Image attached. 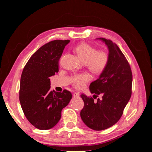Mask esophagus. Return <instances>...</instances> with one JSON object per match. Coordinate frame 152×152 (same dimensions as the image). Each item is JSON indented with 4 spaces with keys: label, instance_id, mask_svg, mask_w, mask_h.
<instances>
[{
    "label": "esophagus",
    "instance_id": "1",
    "mask_svg": "<svg viewBox=\"0 0 152 152\" xmlns=\"http://www.w3.org/2000/svg\"><path fill=\"white\" fill-rule=\"evenodd\" d=\"M73 96H74V98H78V97H79V96H80V94H79V93H77V92H75V93L73 94Z\"/></svg>",
    "mask_w": 152,
    "mask_h": 152
}]
</instances>
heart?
<instances>
[{"instance_id":"heart-1","label":"heart","mask_w":152,"mask_h":152,"mask_svg":"<svg viewBox=\"0 0 152 152\" xmlns=\"http://www.w3.org/2000/svg\"><path fill=\"white\" fill-rule=\"evenodd\" d=\"M75 51L80 61L86 64L91 71L95 73H100L104 71L109 61L107 53L103 50L97 52V49L87 44H81L75 48ZM91 79L88 73L73 75L71 79L72 84L77 89L84 87L86 83Z\"/></svg>"}]
</instances>
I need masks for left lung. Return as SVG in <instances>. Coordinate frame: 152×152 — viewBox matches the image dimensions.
<instances>
[{
	"label": "left lung",
	"mask_w": 152,
	"mask_h": 152,
	"mask_svg": "<svg viewBox=\"0 0 152 152\" xmlns=\"http://www.w3.org/2000/svg\"><path fill=\"white\" fill-rule=\"evenodd\" d=\"M96 39L107 46L109 61L98 79L91 82L89 90L93 98L99 94L102 98L94 102L93 98L82 94L84 107L80 117L91 129L102 131L113 126L122 115L131 96L132 75L129 64L116 44L104 38Z\"/></svg>",
	"instance_id": "left-lung-1"
}]
</instances>
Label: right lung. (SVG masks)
Here are the masks:
<instances>
[{
    "mask_svg": "<svg viewBox=\"0 0 152 152\" xmlns=\"http://www.w3.org/2000/svg\"><path fill=\"white\" fill-rule=\"evenodd\" d=\"M70 40H56L40 48L23 70L20 102L25 117L36 128L48 130L56 125L63 108L72 98L70 91H50L49 77L59 71V60Z\"/></svg>",
    "mask_w": 152,
    "mask_h": 152,
    "instance_id": "obj_1",
    "label": "right lung"
}]
</instances>
